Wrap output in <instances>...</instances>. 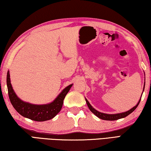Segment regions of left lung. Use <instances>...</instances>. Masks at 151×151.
<instances>
[{"mask_svg": "<svg viewBox=\"0 0 151 151\" xmlns=\"http://www.w3.org/2000/svg\"><path fill=\"white\" fill-rule=\"evenodd\" d=\"M145 82L144 84V87H143V91H144V90H145ZM142 93H143V92H142ZM141 97H142V96H140V99L139 101V102H138V103L134 107H132V109L129 110L128 111L124 112H121V113H116V114H106V113H103V112H99L98 111H96V109H94L93 107L91 105V104L89 103V102L88 101L87 99H85V100H86V104H87V106H88L89 109H90V111L93 112V114H95L97 117H99V119L105 120V121H116V120L124 118V117L127 116L129 114L132 113V112L137 109L138 105H139V104L140 101V99H141Z\"/></svg>", "mask_w": 151, "mask_h": 151, "instance_id": "8db88e82", "label": "left lung"}]
</instances>
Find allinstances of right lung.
Returning <instances> with one entry per match:
<instances>
[{
  "mask_svg": "<svg viewBox=\"0 0 151 151\" xmlns=\"http://www.w3.org/2000/svg\"><path fill=\"white\" fill-rule=\"evenodd\" d=\"M6 85L9 99L14 109L22 116L32 121L41 122L52 119L60 111L63 100L73 84H71L64 88L52 102L45 104H31L19 99L12 88L9 71L7 72Z\"/></svg>",
  "mask_w": 151,
  "mask_h": 151,
  "instance_id": "1",
  "label": "right lung"
}]
</instances>
